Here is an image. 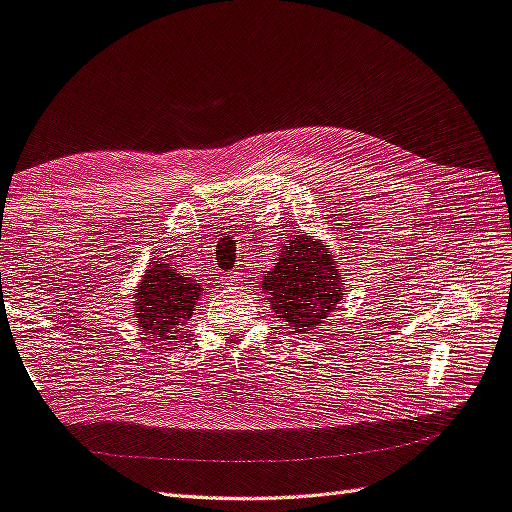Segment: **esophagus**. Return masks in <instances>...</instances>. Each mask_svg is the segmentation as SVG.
Instances as JSON below:
<instances>
[{
    "instance_id": "1",
    "label": "esophagus",
    "mask_w": 512,
    "mask_h": 512,
    "mask_svg": "<svg viewBox=\"0 0 512 512\" xmlns=\"http://www.w3.org/2000/svg\"><path fill=\"white\" fill-rule=\"evenodd\" d=\"M228 286H239V284H245V275L239 273V271H232L228 277H226Z\"/></svg>"
}]
</instances>
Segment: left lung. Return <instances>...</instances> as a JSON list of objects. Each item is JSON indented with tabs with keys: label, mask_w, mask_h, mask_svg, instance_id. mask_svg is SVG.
Segmentation results:
<instances>
[{
	"label": "left lung",
	"mask_w": 512,
	"mask_h": 512,
	"mask_svg": "<svg viewBox=\"0 0 512 512\" xmlns=\"http://www.w3.org/2000/svg\"><path fill=\"white\" fill-rule=\"evenodd\" d=\"M260 288L282 318V327L294 335L324 327L346 292L331 247L305 235L288 239Z\"/></svg>",
	"instance_id": "obj_1"
}]
</instances>
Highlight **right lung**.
<instances>
[{
	"mask_svg": "<svg viewBox=\"0 0 512 512\" xmlns=\"http://www.w3.org/2000/svg\"><path fill=\"white\" fill-rule=\"evenodd\" d=\"M200 292L203 288L190 277H183L173 267L151 262L132 307L136 309L138 327L156 344L175 339L192 318Z\"/></svg>",
	"mask_w": 512,
	"mask_h": 512,
	"instance_id": "obj_1",
	"label": "right lung"
}]
</instances>
